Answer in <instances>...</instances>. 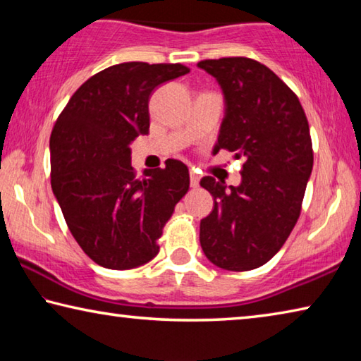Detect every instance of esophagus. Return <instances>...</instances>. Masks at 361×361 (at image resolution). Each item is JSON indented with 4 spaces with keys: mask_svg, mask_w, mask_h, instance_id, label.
I'll return each mask as SVG.
<instances>
[{
    "mask_svg": "<svg viewBox=\"0 0 361 361\" xmlns=\"http://www.w3.org/2000/svg\"><path fill=\"white\" fill-rule=\"evenodd\" d=\"M199 181H200V175L197 172H194V170H191V172H189V183H191V188H197Z\"/></svg>",
    "mask_w": 361,
    "mask_h": 361,
    "instance_id": "1",
    "label": "esophagus"
}]
</instances>
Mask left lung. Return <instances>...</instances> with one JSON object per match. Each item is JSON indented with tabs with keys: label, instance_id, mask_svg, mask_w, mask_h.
Segmentation results:
<instances>
[{
	"label": "left lung",
	"instance_id": "8db88e82",
	"mask_svg": "<svg viewBox=\"0 0 361 361\" xmlns=\"http://www.w3.org/2000/svg\"><path fill=\"white\" fill-rule=\"evenodd\" d=\"M199 68L216 79L224 118L213 154L243 157L239 186L204 176L200 186L215 205L200 219V247L226 271H252L276 255L301 213L314 152L309 122L293 90L256 60H202Z\"/></svg>",
	"mask_w": 361,
	"mask_h": 361
}]
</instances>
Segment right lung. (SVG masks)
I'll use <instances>...</instances> for the list:
<instances>
[{"mask_svg":"<svg viewBox=\"0 0 361 361\" xmlns=\"http://www.w3.org/2000/svg\"><path fill=\"white\" fill-rule=\"evenodd\" d=\"M189 73L180 63L126 62L79 87L51 133V185L79 247L99 266L126 271L159 253L157 239L189 189V172L132 167L130 143L149 130V97Z\"/></svg>","mask_w":361,"mask_h":361,"instance_id":"1","label":"right lung"}]
</instances>
